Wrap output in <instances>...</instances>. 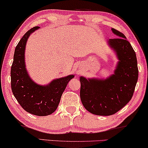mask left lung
<instances>
[{"label":"left lung","mask_w":148,"mask_h":148,"mask_svg":"<svg viewBox=\"0 0 148 148\" xmlns=\"http://www.w3.org/2000/svg\"><path fill=\"white\" fill-rule=\"evenodd\" d=\"M112 30L119 37L108 41L119 59L114 74L105 80L80 77V98L84 108L100 116H110L123 108L132 98L138 79L135 52L124 34Z\"/></svg>","instance_id":"left-lung-1"}]
</instances>
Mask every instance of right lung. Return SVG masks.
I'll use <instances>...</instances> for the list:
<instances>
[{
  "label": "right lung",
  "mask_w": 148,
  "mask_h": 148,
  "mask_svg": "<svg viewBox=\"0 0 148 148\" xmlns=\"http://www.w3.org/2000/svg\"><path fill=\"white\" fill-rule=\"evenodd\" d=\"M38 28L36 26L26 32L16 46L11 69V84L14 96L24 110L36 116H47L57 108L66 85L74 75L56 79L44 86L30 79L25 69L24 52L27 38Z\"/></svg>",
  "instance_id": "add662e5"
}]
</instances>
